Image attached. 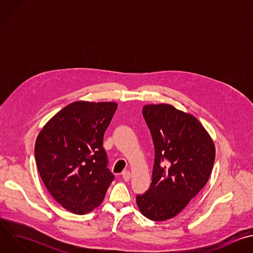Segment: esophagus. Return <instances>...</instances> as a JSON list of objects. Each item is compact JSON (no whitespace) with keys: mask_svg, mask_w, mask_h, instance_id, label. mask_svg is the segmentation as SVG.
<instances>
[{"mask_svg":"<svg viewBox=\"0 0 253 253\" xmlns=\"http://www.w3.org/2000/svg\"><path fill=\"white\" fill-rule=\"evenodd\" d=\"M122 177H123V179L125 180V181H129L130 178H131V172L128 171V170L123 171L122 172Z\"/></svg>","mask_w":253,"mask_h":253,"instance_id":"esophagus-1","label":"esophagus"}]
</instances>
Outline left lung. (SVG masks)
Here are the masks:
<instances>
[{
  "label": "left lung",
  "mask_w": 253,
  "mask_h": 253,
  "mask_svg": "<svg viewBox=\"0 0 253 253\" xmlns=\"http://www.w3.org/2000/svg\"><path fill=\"white\" fill-rule=\"evenodd\" d=\"M154 143L155 162L148 191L137 195L140 212L150 220L164 221L181 212L206 185L214 159V142L190 113L170 104L143 107Z\"/></svg>",
  "instance_id": "1"
}]
</instances>
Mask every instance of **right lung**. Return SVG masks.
I'll use <instances>...</instances> for the list:
<instances>
[{
    "label": "right lung",
    "instance_id": "add662e5",
    "mask_svg": "<svg viewBox=\"0 0 253 253\" xmlns=\"http://www.w3.org/2000/svg\"><path fill=\"white\" fill-rule=\"evenodd\" d=\"M116 109L115 102H73L54 115L36 139L35 158L46 188L75 214L98 207L114 180L106 167L103 137Z\"/></svg>",
    "mask_w": 253,
    "mask_h": 253
}]
</instances>
